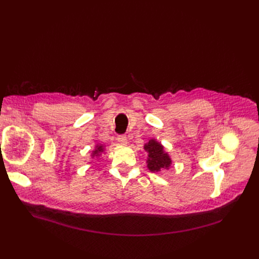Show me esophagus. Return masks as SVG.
<instances>
[{
	"label": "esophagus",
	"instance_id": "34e87169",
	"mask_svg": "<svg viewBox=\"0 0 259 259\" xmlns=\"http://www.w3.org/2000/svg\"><path fill=\"white\" fill-rule=\"evenodd\" d=\"M117 142H119L122 145L127 144V137H126V135H119V136H117Z\"/></svg>",
	"mask_w": 259,
	"mask_h": 259
}]
</instances>
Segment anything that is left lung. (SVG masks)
<instances>
[{"label":"left lung","instance_id":"1","mask_svg":"<svg viewBox=\"0 0 259 259\" xmlns=\"http://www.w3.org/2000/svg\"><path fill=\"white\" fill-rule=\"evenodd\" d=\"M145 150L148 152V168L151 171H160L161 168H168L171 164L169 155L164 151L163 146L154 139L149 140L145 145Z\"/></svg>","mask_w":259,"mask_h":259}]
</instances>
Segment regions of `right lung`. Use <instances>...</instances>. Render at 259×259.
I'll use <instances>...</instances> for the list:
<instances>
[{"label": "right lung", "mask_w": 259, "mask_h": 259, "mask_svg": "<svg viewBox=\"0 0 259 259\" xmlns=\"http://www.w3.org/2000/svg\"><path fill=\"white\" fill-rule=\"evenodd\" d=\"M103 151H104V146L98 145V146H96V149H95V150L93 151L92 156H93V158H94V156H99V155H100V153H103Z\"/></svg>", "instance_id": "obj_1"}]
</instances>
